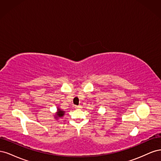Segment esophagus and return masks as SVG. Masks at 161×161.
<instances>
[{
  "instance_id": "esophagus-1",
  "label": "esophagus",
  "mask_w": 161,
  "mask_h": 161,
  "mask_svg": "<svg viewBox=\"0 0 161 161\" xmlns=\"http://www.w3.org/2000/svg\"><path fill=\"white\" fill-rule=\"evenodd\" d=\"M75 108L76 109H80V108H81V106L80 105H75Z\"/></svg>"
}]
</instances>
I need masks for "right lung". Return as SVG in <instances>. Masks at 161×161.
<instances>
[{
  "label": "right lung",
  "mask_w": 161,
  "mask_h": 161,
  "mask_svg": "<svg viewBox=\"0 0 161 161\" xmlns=\"http://www.w3.org/2000/svg\"><path fill=\"white\" fill-rule=\"evenodd\" d=\"M64 111H62L60 109H58V112H57V114H56V117H62V116L64 115Z\"/></svg>",
  "instance_id": "add662e5"
}]
</instances>
